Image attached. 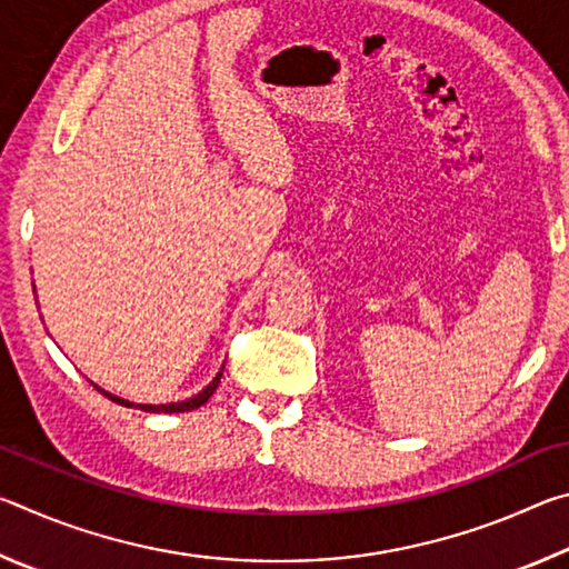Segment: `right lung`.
Returning a JSON list of instances; mask_svg holds the SVG:
<instances>
[{
  "label": "right lung",
  "instance_id": "1",
  "mask_svg": "<svg viewBox=\"0 0 569 569\" xmlns=\"http://www.w3.org/2000/svg\"><path fill=\"white\" fill-rule=\"evenodd\" d=\"M220 377H223V369L218 371V377L208 383V387L198 393V397H192V399H186V401H170V403H138V409H142V411H150V413H180V411H192V409H198V407H203V403L213 397V391L218 389V383H220ZM98 391H102L100 387H94ZM104 397L108 399H112V401H118V403H122V407H132L130 401H124V399H120V397H112V393H108V391H102Z\"/></svg>",
  "mask_w": 569,
  "mask_h": 569
}]
</instances>
